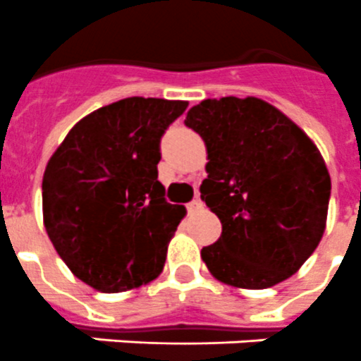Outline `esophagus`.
Masks as SVG:
<instances>
[{"label":"esophagus","instance_id":"1","mask_svg":"<svg viewBox=\"0 0 361 361\" xmlns=\"http://www.w3.org/2000/svg\"><path fill=\"white\" fill-rule=\"evenodd\" d=\"M202 207H204V204H202V200L200 198H195L192 202L187 204V211H189V213H196V211H200Z\"/></svg>","mask_w":361,"mask_h":361}]
</instances>
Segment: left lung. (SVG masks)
<instances>
[{
    "mask_svg": "<svg viewBox=\"0 0 361 361\" xmlns=\"http://www.w3.org/2000/svg\"><path fill=\"white\" fill-rule=\"evenodd\" d=\"M207 147L200 192L222 222L202 250L226 284L262 290L288 279L325 231L330 176L316 145L268 102L247 97L205 99L185 117Z\"/></svg>",
    "mask_w": 361,
    "mask_h": 361,
    "instance_id": "obj_1",
    "label": "left lung"
}]
</instances>
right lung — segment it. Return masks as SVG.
Here are the masks:
<instances>
[{
    "mask_svg": "<svg viewBox=\"0 0 361 361\" xmlns=\"http://www.w3.org/2000/svg\"><path fill=\"white\" fill-rule=\"evenodd\" d=\"M189 102L130 97L78 121L42 181L45 231L60 259L92 288L117 293L150 283L183 205L157 180L165 130Z\"/></svg>",
    "mask_w": 361,
    "mask_h": 361,
    "instance_id": "right-lung-1",
    "label": "right lung"
}]
</instances>
